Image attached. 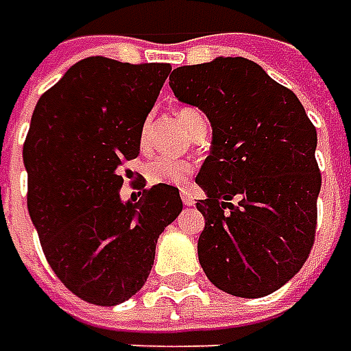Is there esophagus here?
Instances as JSON below:
<instances>
[{"label": "esophagus", "mask_w": 351, "mask_h": 351, "mask_svg": "<svg viewBox=\"0 0 351 351\" xmlns=\"http://www.w3.org/2000/svg\"><path fill=\"white\" fill-rule=\"evenodd\" d=\"M181 200H183V204H185V206H195V198L189 195V193H185V191L181 193Z\"/></svg>", "instance_id": "1"}]
</instances>
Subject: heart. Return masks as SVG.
<instances>
[{"mask_svg": "<svg viewBox=\"0 0 351 351\" xmlns=\"http://www.w3.org/2000/svg\"><path fill=\"white\" fill-rule=\"evenodd\" d=\"M178 119H180L181 126L185 128L189 136H193L196 130L206 126V119L195 108H180L178 109ZM145 136H147V123L143 124V128H141V145H145ZM193 173H195V164L191 160H181V158L155 156L145 164V178L149 180V183H155V185L183 187L191 180Z\"/></svg>", "mask_w": 351, "mask_h": 351, "instance_id": "b5f03b06", "label": "heart"}]
</instances>
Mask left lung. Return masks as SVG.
Masks as SVG:
<instances>
[{"instance_id": "8db88e82", "label": "left lung", "mask_w": 351, "mask_h": 351, "mask_svg": "<svg viewBox=\"0 0 351 351\" xmlns=\"http://www.w3.org/2000/svg\"><path fill=\"white\" fill-rule=\"evenodd\" d=\"M170 88L202 109L213 130L196 176L208 195L196 202L206 219L200 267L228 295L267 297L299 272L314 245L315 126L289 88L242 56L173 69Z\"/></svg>"}]
</instances>
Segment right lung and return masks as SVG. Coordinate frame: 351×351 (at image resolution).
Returning a JSON list of instances; mask_svg holds the SVG:
<instances>
[{
    "instance_id": "obj_1",
    "label": "right lung",
    "mask_w": 351,
    "mask_h": 351,
    "mask_svg": "<svg viewBox=\"0 0 351 351\" xmlns=\"http://www.w3.org/2000/svg\"><path fill=\"white\" fill-rule=\"evenodd\" d=\"M170 71L90 56L34 109L22 149L29 217L54 274L90 304L115 306L143 287L158 236L183 210L171 185L121 200V166L140 155L141 128Z\"/></svg>"
}]
</instances>
